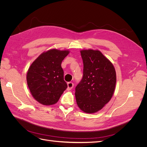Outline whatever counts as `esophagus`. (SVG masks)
<instances>
[{
	"label": "esophagus",
	"mask_w": 147,
	"mask_h": 147,
	"mask_svg": "<svg viewBox=\"0 0 147 147\" xmlns=\"http://www.w3.org/2000/svg\"><path fill=\"white\" fill-rule=\"evenodd\" d=\"M74 87V83L72 82H69L67 83V91H70L72 90Z\"/></svg>",
	"instance_id": "34e87169"
}]
</instances>
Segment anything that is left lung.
<instances>
[{
    "label": "left lung",
    "instance_id": "obj_1",
    "mask_svg": "<svg viewBox=\"0 0 147 147\" xmlns=\"http://www.w3.org/2000/svg\"><path fill=\"white\" fill-rule=\"evenodd\" d=\"M83 76L75 88L77 105L83 112L94 113L112 99L117 82L113 64L99 50L80 51Z\"/></svg>",
    "mask_w": 147,
    "mask_h": 147
}]
</instances>
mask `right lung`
Wrapping results in <instances>:
<instances>
[{"label":"right lung","instance_id":"add662e5","mask_svg":"<svg viewBox=\"0 0 147 147\" xmlns=\"http://www.w3.org/2000/svg\"><path fill=\"white\" fill-rule=\"evenodd\" d=\"M69 53L66 50L51 49L43 52L30 65L26 75L28 86L40 104H55L67 88L61 63Z\"/></svg>","mask_w":147,"mask_h":147}]
</instances>
